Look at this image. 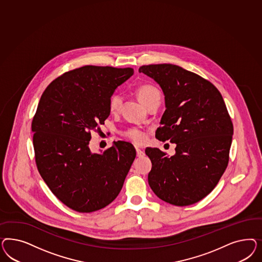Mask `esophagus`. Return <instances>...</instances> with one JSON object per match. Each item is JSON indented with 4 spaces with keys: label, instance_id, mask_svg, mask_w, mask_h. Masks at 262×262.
<instances>
[{
    "label": "esophagus",
    "instance_id": "esophagus-1",
    "mask_svg": "<svg viewBox=\"0 0 262 262\" xmlns=\"http://www.w3.org/2000/svg\"><path fill=\"white\" fill-rule=\"evenodd\" d=\"M135 149H136V155H137V157L142 158L143 156H144L143 149H140V148H138V147H135Z\"/></svg>",
    "mask_w": 262,
    "mask_h": 262
}]
</instances>
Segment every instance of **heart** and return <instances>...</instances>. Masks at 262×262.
<instances>
[{
	"label": "heart",
	"mask_w": 262,
	"mask_h": 262,
	"mask_svg": "<svg viewBox=\"0 0 262 262\" xmlns=\"http://www.w3.org/2000/svg\"><path fill=\"white\" fill-rule=\"evenodd\" d=\"M136 95L138 100L142 104L147 106L149 103L156 99H160L159 91L152 85L150 84H143L137 88ZM122 104V97L118 94H113L110 100V108L111 112H116L119 111L120 106ZM126 136L129 139L134 140L135 142L140 143L144 140V135L142 133L136 128H132L126 133Z\"/></svg>",
	"instance_id": "heart-1"
}]
</instances>
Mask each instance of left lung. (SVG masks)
<instances>
[{
  "mask_svg": "<svg viewBox=\"0 0 262 262\" xmlns=\"http://www.w3.org/2000/svg\"><path fill=\"white\" fill-rule=\"evenodd\" d=\"M138 71L164 94L166 110L156 137L176 144L172 157L146 148L149 185L166 203L195 204L214 189L228 166L233 127L222 95L208 80L174 64L144 65Z\"/></svg>",
  "mask_w": 262,
  "mask_h": 262,
  "instance_id": "left-lung-1",
  "label": "left lung"
}]
</instances>
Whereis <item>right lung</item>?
I'll use <instances>...</instances> for the list:
<instances>
[{
	"label": "right lung",
	"instance_id": "right-lung-1",
	"mask_svg": "<svg viewBox=\"0 0 262 262\" xmlns=\"http://www.w3.org/2000/svg\"><path fill=\"white\" fill-rule=\"evenodd\" d=\"M133 75V68L88 65L58 77L40 98L32 124L36 165L56 198L76 211L113 202L136 157L125 141L103 154L89 148L90 132L111 114V96Z\"/></svg>",
	"mask_w": 262,
	"mask_h": 262
}]
</instances>
